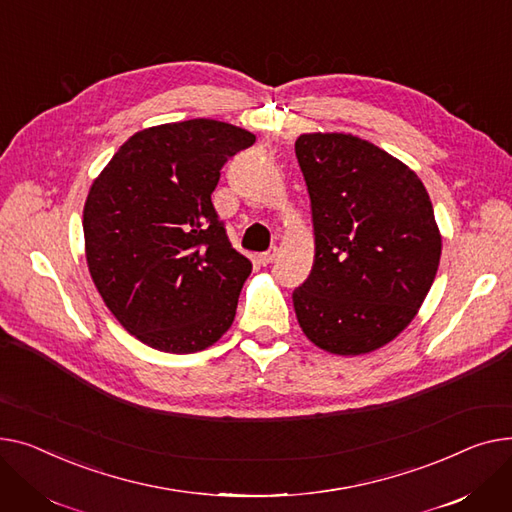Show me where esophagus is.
Here are the masks:
<instances>
[{
	"label": "esophagus",
	"instance_id": "1",
	"mask_svg": "<svg viewBox=\"0 0 512 512\" xmlns=\"http://www.w3.org/2000/svg\"><path fill=\"white\" fill-rule=\"evenodd\" d=\"M277 258V248H270V250H266V252H262V254H258V264H262V266H266V264H270Z\"/></svg>",
	"mask_w": 512,
	"mask_h": 512
}]
</instances>
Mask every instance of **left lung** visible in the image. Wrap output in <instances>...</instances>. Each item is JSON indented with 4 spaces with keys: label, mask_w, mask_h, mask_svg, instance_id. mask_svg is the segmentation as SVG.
I'll return each mask as SVG.
<instances>
[{
    "label": "left lung",
    "mask_w": 512,
    "mask_h": 512,
    "mask_svg": "<svg viewBox=\"0 0 512 512\" xmlns=\"http://www.w3.org/2000/svg\"><path fill=\"white\" fill-rule=\"evenodd\" d=\"M314 223V266L293 291L304 335L335 355H364L409 326L436 279L442 235L430 196L405 163L351 134L295 140Z\"/></svg>",
    "instance_id": "8db88e82"
}]
</instances>
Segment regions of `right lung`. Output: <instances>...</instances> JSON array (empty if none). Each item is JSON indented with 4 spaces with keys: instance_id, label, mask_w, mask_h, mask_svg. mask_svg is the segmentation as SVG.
Listing matches in <instances>:
<instances>
[{
    "instance_id": "obj_1",
    "label": "right lung",
    "mask_w": 512,
    "mask_h": 512,
    "mask_svg": "<svg viewBox=\"0 0 512 512\" xmlns=\"http://www.w3.org/2000/svg\"><path fill=\"white\" fill-rule=\"evenodd\" d=\"M256 136L217 119L136 132L84 202L88 273L130 335L165 353L215 345L233 324L252 262L210 200L221 167Z\"/></svg>"
}]
</instances>
